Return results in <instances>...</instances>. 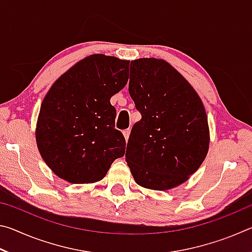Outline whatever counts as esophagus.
I'll return each instance as SVG.
<instances>
[{"label":"esophagus","instance_id":"1","mask_svg":"<svg viewBox=\"0 0 252 252\" xmlns=\"http://www.w3.org/2000/svg\"><path fill=\"white\" fill-rule=\"evenodd\" d=\"M123 135H125L126 140L129 139V135H130V129H126V130L123 131Z\"/></svg>","mask_w":252,"mask_h":252}]
</instances>
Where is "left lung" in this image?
Returning <instances> with one entry per match:
<instances>
[{"instance_id":"1","label":"left lung","mask_w":252,"mask_h":252,"mask_svg":"<svg viewBox=\"0 0 252 252\" xmlns=\"http://www.w3.org/2000/svg\"><path fill=\"white\" fill-rule=\"evenodd\" d=\"M129 93L141 120L134 123L126 161L139 186L169 190L199 169L209 150L201 99L164 60L131 61Z\"/></svg>"}]
</instances>
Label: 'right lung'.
Listing matches in <instances>:
<instances>
[{
    "label": "right lung",
    "mask_w": 252,
    "mask_h": 252,
    "mask_svg": "<svg viewBox=\"0 0 252 252\" xmlns=\"http://www.w3.org/2000/svg\"><path fill=\"white\" fill-rule=\"evenodd\" d=\"M129 79V61L104 54L81 60L55 81L37 118L35 138L42 158L71 183L102 180L125 156L126 139L114 129L111 96Z\"/></svg>",
    "instance_id": "add662e5"
}]
</instances>
